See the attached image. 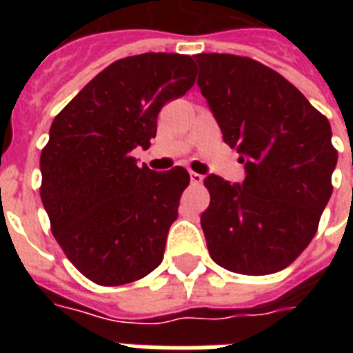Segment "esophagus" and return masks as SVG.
Listing matches in <instances>:
<instances>
[{"label": "esophagus", "instance_id": "esophagus-1", "mask_svg": "<svg viewBox=\"0 0 353 353\" xmlns=\"http://www.w3.org/2000/svg\"><path fill=\"white\" fill-rule=\"evenodd\" d=\"M190 183H192V185H201V183H203V176H201V174H196V172H190Z\"/></svg>", "mask_w": 353, "mask_h": 353}]
</instances>
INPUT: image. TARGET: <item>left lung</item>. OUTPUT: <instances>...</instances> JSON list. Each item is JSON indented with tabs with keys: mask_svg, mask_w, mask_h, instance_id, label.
<instances>
[{
	"mask_svg": "<svg viewBox=\"0 0 353 353\" xmlns=\"http://www.w3.org/2000/svg\"><path fill=\"white\" fill-rule=\"evenodd\" d=\"M196 62L201 95L247 172L241 185L205 177L209 254L232 273H276L312 241L334 190L330 122L282 74L252 58L201 52Z\"/></svg>",
	"mask_w": 353,
	"mask_h": 353,
	"instance_id": "left-lung-1",
	"label": "left lung"
}]
</instances>
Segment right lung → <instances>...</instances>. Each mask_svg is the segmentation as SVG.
Returning <instances> with one entry per match:
<instances>
[{
    "instance_id": "add662e5",
    "label": "right lung",
    "mask_w": 353,
    "mask_h": 353,
    "mask_svg": "<svg viewBox=\"0 0 353 353\" xmlns=\"http://www.w3.org/2000/svg\"><path fill=\"white\" fill-rule=\"evenodd\" d=\"M196 82L187 54L121 58L58 113L41 150V203L69 262L99 285H122L163 260L168 229L190 176L152 172L133 148H150L157 115Z\"/></svg>"
}]
</instances>
